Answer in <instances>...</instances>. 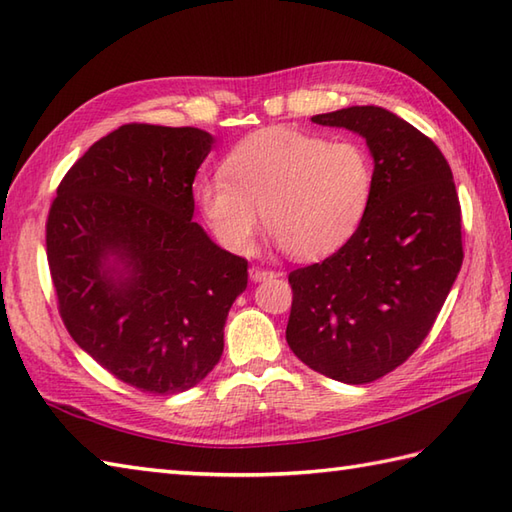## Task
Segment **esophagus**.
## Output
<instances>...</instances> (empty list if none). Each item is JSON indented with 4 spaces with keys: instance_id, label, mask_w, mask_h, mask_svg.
Returning a JSON list of instances; mask_svg holds the SVG:
<instances>
[{
    "instance_id": "34e87169",
    "label": "esophagus",
    "mask_w": 512,
    "mask_h": 512,
    "mask_svg": "<svg viewBox=\"0 0 512 512\" xmlns=\"http://www.w3.org/2000/svg\"><path fill=\"white\" fill-rule=\"evenodd\" d=\"M248 275H250V281H264V279H270V277H277L279 273H275V270H266V268H259V266H253L248 270Z\"/></svg>"
}]
</instances>
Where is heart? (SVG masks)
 I'll use <instances>...</instances> for the list:
<instances>
[{
  "mask_svg": "<svg viewBox=\"0 0 512 512\" xmlns=\"http://www.w3.org/2000/svg\"><path fill=\"white\" fill-rule=\"evenodd\" d=\"M374 180V158L358 138L266 127L239 140L222 162V178L195 184L193 198L217 242L233 253L253 248L262 211L279 248L319 259L361 226Z\"/></svg>",
  "mask_w": 512,
  "mask_h": 512,
  "instance_id": "1",
  "label": "heart"
}]
</instances>
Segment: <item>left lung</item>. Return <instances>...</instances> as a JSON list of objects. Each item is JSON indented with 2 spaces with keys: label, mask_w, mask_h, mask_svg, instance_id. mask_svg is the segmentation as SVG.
I'll return each instance as SVG.
<instances>
[{
  "label": "left lung",
  "mask_w": 512,
  "mask_h": 512,
  "mask_svg": "<svg viewBox=\"0 0 512 512\" xmlns=\"http://www.w3.org/2000/svg\"><path fill=\"white\" fill-rule=\"evenodd\" d=\"M363 136L374 193L361 226L321 264L288 275L286 341L314 372L347 385L389 374L418 350L462 266V213L447 158L376 105L312 116Z\"/></svg>",
  "instance_id": "obj_1"
}]
</instances>
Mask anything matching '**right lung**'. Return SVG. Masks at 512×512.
Wrapping results in <instances>:
<instances>
[{"label":"right lung","mask_w":512,"mask_h":512,"mask_svg":"<svg viewBox=\"0 0 512 512\" xmlns=\"http://www.w3.org/2000/svg\"><path fill=\"white\" fill-rule=\"evenodd\" d=\"M198 127L123 125L65 173L46 250L70 336L118 380L180 394L217 365L248 262L193 222L213 147Z\"/></svg>","instance_id":"obj_1"}]
</instances>
